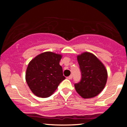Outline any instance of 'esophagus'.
Segmentation results:
<instances>
[{
	"label": "esophagus",
	"mask_w": 127,
	"mask_h": 127,
	"mask_svg": "<svg viewBox=\"0 0 127 127\" xmlns=\"http://www.w3.org/2000/svg\"><path fill=\"white\" fill-rule=\"evenodd\" d=\"M73 78V76L72 75H70L69 76L67 77V79H72Z\"/></svg>",
	"instance_id": "esophagus-1"
}]
</instances>
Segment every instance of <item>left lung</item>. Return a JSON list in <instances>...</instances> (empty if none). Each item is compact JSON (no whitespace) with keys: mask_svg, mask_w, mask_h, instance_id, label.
<instances>
[{"mask_svg":"<svg viewBox=\"0 0 127 127\" xmlns=\"http://www.w3.org/2000/svg\"><path fill=\"white\" fill-rule=\"evenodd\" d=\"M81 72V80L75 84L77 93L84 98L100 94L105 87L107 72L105 66L93 54L85 52L77 56Z\"/></svg>","mask_w":127,"mask_h":127,"instance_id":"left-lung-1","label":"left lung"}]
</instances>
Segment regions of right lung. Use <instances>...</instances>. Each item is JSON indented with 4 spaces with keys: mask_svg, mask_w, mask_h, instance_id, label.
I'll return each mask as SVG.
<instances>
[{
    "mask_svg": "<svg viewBox=\"0 0 127 127\" xmlns=\"http://www.w3.org/2000/svg\"><path fill=\"white\" fill-rule=\"evenodd\" d=\"M62 57L60 54L45 52L30 61L26 70V81L34 95L42 98L49 97L65 79L60 65Z\"/></svg>",
    "mask_w": 127,
    "mask_h": 127,
    "instance_id": "add662e5",
    "label": "right lung"
}]
</instances>
